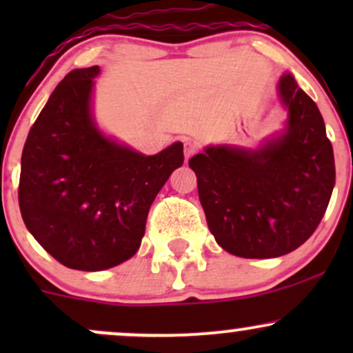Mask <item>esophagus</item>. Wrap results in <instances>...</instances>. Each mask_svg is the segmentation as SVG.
<instances>
[{
  "mask_svg": "<svg viewBox=\"0 0 353 353\" xmlns=\"http://www.w3.org/2000/svg\"><path fill=\"white\" fill-rule=\"evenodd\" d=\"M197 151H199V145H197V143H194V141H185L184 154H185V157H188V159L190 156H194V154H196Z\"/></svg>",
  "mask_w": 353,
  "mask_h": 353,
  "instance_id": "34e87169",
  "label": "esophagus"
}]
</instances>
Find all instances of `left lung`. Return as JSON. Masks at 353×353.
I'll use <instances>...</instances> for the list:
<instances>
[{"label":"left lung","mask_w":353,"mask_h":353,"mask_svg":"<svg viewBox=\"0 0 353 353\" xmlns=\"http://www.w3.org/2000/svg\"><path fill=\"white\" fill-rule=\"evenodd\" d=\"M287 129L249 152L210 145L190 157L209 230L228 252L245 259L285 255L309 239L335 184L334 149L317 104L290 74L279 81Z\"/></svg>","instance_id":"8db88e82"}]
</instances>
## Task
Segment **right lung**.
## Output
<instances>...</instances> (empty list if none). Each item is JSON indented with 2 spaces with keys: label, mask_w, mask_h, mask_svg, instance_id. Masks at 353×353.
<instances>
[{
  "label": "right lung",
  "mask_w": 353,
  "mask_h": 353,
  "mask_svg": "<svg viewBox=\"0 0 353 353\" xmlns=\"http://www.w3.org/2000/svg\"><path fill=\"white\" fill-rule=\"evenodd\" d=\"M99 66L68 72L30 129L18 201L28 230L76 270H104L137 252L152 201L184 163L182 143L156 156L132 151L94 124Z\"/></svg>",
  "instance_id": "add662e5"
}]
</instances>
